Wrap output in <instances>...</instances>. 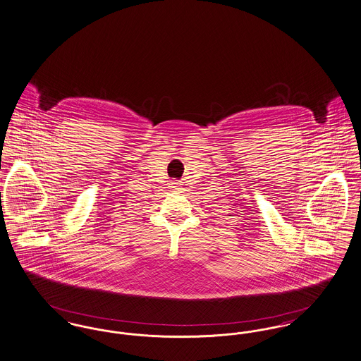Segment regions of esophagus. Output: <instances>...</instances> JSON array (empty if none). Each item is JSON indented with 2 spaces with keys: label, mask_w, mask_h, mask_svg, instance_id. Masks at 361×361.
Listing matches in <instances>:
<instances>
[{
  "label": "esophagus",
  "mask_w": 361,
  "mask_h": 361,
  "mask_svg": "<svg viewBox=\"0 0 361 361\" xmlns=\"http://www.w3.org/2000/svg\"><path fill=\"white\" fill-rule=\"evenodd\" d=\"M171 188L173 189H178L180 187H181V181H178V180H173V181H171Z\"/></svg>",
  "instance_id": "obj_1"
}]
</instances>
